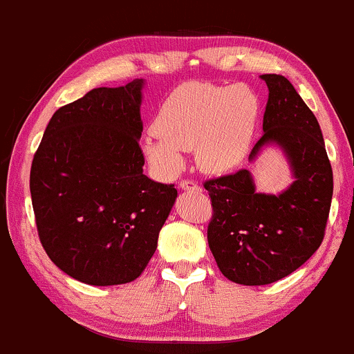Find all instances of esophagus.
Here are the masks:
<instances>
[{"mask_svg":"<svg viewBox=\"0 0 354 354\" xmlns=\"http://www.w3.org/2000/svg\"><path fill=\"white\" fill-rule=\"evenodd\" d=\"M178 185H180L182 190H189V192H201L202 190L201 185L195 184L194 180H182Z\"/></svg>","mask_w":354,"mask_h":354,"instance_id":"esophagus-1","label":"esophagus"}]
</instances>
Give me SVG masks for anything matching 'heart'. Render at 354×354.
<instances>
[{"mask_svg": "<svg viewBox=\"0 0 354 354\" xmlns=\"http://www.w3.org/2000/svg\"><path fill=\"white\" fill-rule=\"evenodd\" d=\"M260 112L252 87L189 82L162 102L153 119L156 136L144 137L142 153L165 177L180 172L182 151L192 149L203 172L225 174L247 157Z\"/></svg>", "mask_w": 354, "mask_h": 354, "instance_id": "heart-1", "label": "heart"}]
</instances>
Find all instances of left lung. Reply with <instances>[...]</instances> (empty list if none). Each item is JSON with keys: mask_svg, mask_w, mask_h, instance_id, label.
Returning a JSON list of instances; mask_svg holds the SVG:
<instances>
[{"mask_svg": "<svg viewBox=\"0 0 354 354\" xmlns=\"http://www.w3.org/2000/svg\"><path fill=\"white\" fill-rule=\"evenodd\" d=\"M268 86L263 136L248 160L275 145L293 182L280 194L257 192L250 170L207 180L214 215L207 230L220 272L240 285H268L288 277L318 250L325 236L333 170L322 129L292 82L260 76Z\"/></svg>", "mask_w": 354, "mask_h": 354, "instance_id": "8db88e82", "label": "left lung"}]
</instances>
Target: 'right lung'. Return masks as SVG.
Returning <instances> with one entry per match:
<instances>
[{"instance_id": "obj_1", "label": "right lung", "mask_w": 354, "mask_h": 354, "mask_svg": "<svg viewBox=\"0 0 354 354\" xmlns=\"http://www.w3.org/2000/svg\"><path fill=\"white\" fill-rule=\"evenodd\" d=\"M144 79L97 87L53 114L29 176L43 248L94 286L136 280L157 248L177 189L144 176Z\"/></svg>"}]
</instances>
